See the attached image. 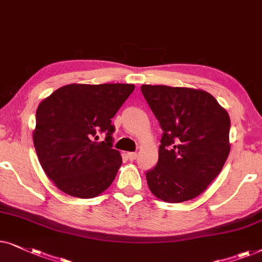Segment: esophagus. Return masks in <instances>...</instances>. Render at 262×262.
Listing matches in <instances>:
<instances>
[{
    "instance_id": "1",
    "label": "esophagus",
    "mask_w": 262,
    "mask_h": 262,
    "mask_svg": "<svg viewBox=\"0 0 262 262\" xmlns=\"http://www.w3.org/2000/svg\"><path fill=\"white\" fill-rule=\"evenodd\" d=\"M127 156H128L129 160H135V159H137V157H138V155L135 152H129V153H127Z\"/></svg>"
}]
</instances>
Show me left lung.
Listing matches in <instances>:
<instances>
[{"mask_svg":"<svg viewBox=\"0 0 262 262\" xmlns=\"http://www.w3.org/2000/svg\"><path fill=\"white\" fill-rule=\"evenodd\" d=\"M141 92L163 129L158 163L146 172L149 190L170 204L199 196L228 159L229 114L204 90L142 85Z\"/></svg>","mask_w":262,"mask_h":262,"instance_id":"obj_1","label":"left lung"}]
</instances>
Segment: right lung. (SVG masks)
<instances>
[{
	"mask_svg": "<svg viewBox=\"0 0 262 262\" xmlns=\"http://www.w3.org/2000/svg\"><path fill=\"white\" fill-rule=\"evenodd\" d=\"M135 89L132 83H71L39 104L33 144L44 172L71 196H98L113 183L122 157L113 148V118ZM105 133L106 140L97 142Z\"/></svg>",
	"mask_w": 262,
	"mask_h": 262,
	"instance_id": "right-lung-1",
	"label": "right lung"
}]
</instances>
